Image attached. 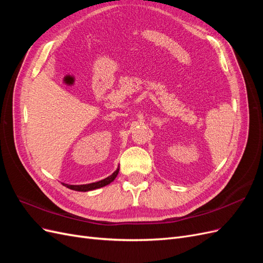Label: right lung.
Masks as SVG:
<instances>
[{
    "instance_id": "obj_1",
    "label": "right lung",
    "mask_w": 263,
    "mask_h": 263,
    "mask_svg": "<svg viewBox=\"0 0 263 263\" xmlns=\"http://www.w3.org/2000/svg\"><path fill=\"white\" fill-rule=\"evenodd\" d=\"M119 172V166L116 169V171H114L109 177L103 179L101 181L98 182H93V183H89V184H80V185H72V184H66V183H62L63 185L67 186L70 190H74L78 191V192H87V191H92V190H97L100 187L105 186L107 184H109L110 182H113L115 180V178L117 177V174Z\"/></svg>"
}]
</instances>
